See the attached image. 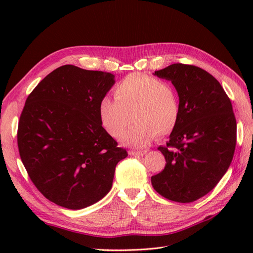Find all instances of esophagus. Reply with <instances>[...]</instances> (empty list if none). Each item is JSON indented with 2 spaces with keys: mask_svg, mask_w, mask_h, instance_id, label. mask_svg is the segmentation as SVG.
<instances>
[{
  "mask_svg": "<svg viewBox=\"0 0 253 253\" xmlns=\"http://www.w3.org/2000/svg\"><path fill=\"white\" fill-rule=\"evenodd\" d=\"M128 153H129L130 155H143L147 153V151L146 150H144V151H133V150H131V151H129Z\"/></svg>",
  "mask_w": 253,
  "mask_h": 253,
  "instance_id": "esophagus-1",
  "label": "esophagus"
}]
</instances>
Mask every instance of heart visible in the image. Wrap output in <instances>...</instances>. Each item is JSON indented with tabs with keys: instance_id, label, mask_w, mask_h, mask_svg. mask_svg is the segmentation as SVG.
Here are the masks:
<instances>
[{
	"instance_id": "heart-1",
	"label": "heart",
	"mask_w": 253,
	"mask_h": 253,
	"mask_svg": "<svg viewBox=\"0 0 253 253\" xmlns=\"http://www.w3.org/2000/svg\"><path fill=\"white\" fill-rule=\"evenodd\" d=\"M114 98L115 101L109 98L100 101L99 117L105 131L113 138L122 136L130 119L135 122L122 137L127 146H147L155 136L170 135L178 124L179 94L169 82L132 73L115 85Z\"/></svg>"
}]
</instances>
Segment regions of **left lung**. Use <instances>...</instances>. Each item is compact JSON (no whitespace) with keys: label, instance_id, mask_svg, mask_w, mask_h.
<instances>
[{"label":"left lung","instance_id":"1","mask_svg":"<svg viewBox=\"0 0 253 253\" xmlns=\"http://www.w3.org/2000/svg\"><path fill=\"white\" fill-rule=\"evenodd\" d=\"M154 75L178 91L180 117L169 140L158 148L166 164L151 182L169 200L189 203L211 191L232 163L237 139L232 102L200 67L177 63Z\"/></svg>","mask_w":253,"mask_h":253}]
</instances>
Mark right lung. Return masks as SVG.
Instances as JSON below:
<instances>
[{
	"label": "right lung",
	"instance_id": "add662e5",
	"mask_svg": "<svg viewBox=\"0 0 253 253\" xmlns=\"http://www.w3.org/2000/svg\"><path fill=\"white\" fill-rule=\"evenodd\" d=\"M114 78L64 65L26 100L17 130L21 162L37 189L57 206L79 210L101 200L111 190L117 163L128 155L99 117Z\"/></svg>",
	"mask_w": 253,
	"mask_h": 253
}]
</instances>
